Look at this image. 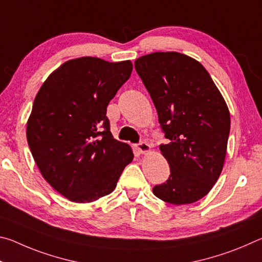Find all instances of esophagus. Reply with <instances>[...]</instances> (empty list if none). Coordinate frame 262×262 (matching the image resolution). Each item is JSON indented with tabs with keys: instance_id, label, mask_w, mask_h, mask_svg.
I'll return each mask as SVG.
<instances>
[{
	"instance_id": "34e87169",
	"label": "esophagus",
	"mask_w": 262,
	"mask_h": 262,
	"mask_svg": "<svg viewBox=\"0 0 262 262\" xmlns=\"http://www.w3.org/2000/svg\"><path fill=\"white\" fill-rule=\"evenodd\" d=\"M136 149L139 150L140 154H148L151 151V147H150L148 143H145V142H140V143L136 145Z\"/></svg>"
}]
</instances>
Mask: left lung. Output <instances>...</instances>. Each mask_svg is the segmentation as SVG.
I'll return each mask as SVG.
<instances>
[{
	"label": "left lung",
	"instance_id": "8db88e82",
	"mask_svg": "<svg viewBox=\"0 0 262 262\" xmlns=\"http://www.w3.org/2000/svg\"><path fill=\"white\" fill-rule=\"evenodd\" d=\"M134 64L170 140L159 149L171 174L152 192L172 205L196 202L210 192L224 165L228 105L206 68L193 57L156 52L139 57Z\"/></svg>",
	"mask_w": 262,
	"mask_h": 262
}]
</instances>
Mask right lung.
<instances>
[{"instance_id":"right-lung-1","label":"right lung","mask_w":262,"mask_h":262,"mask_svg":"<svg viewBox=\"0 0 262 262\" xmlns=\"http://www.w3.org/2000/svg\"><path fill=\"white\" fill-rule=\"evenodd\" d=\"M129 61L73 59L39 89L26 126L35 164L68 200L94 202L112 193L134 154L110 132L106 108L130 77Z\"/></svg>"}]
</instances>
